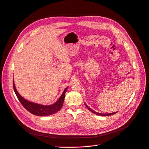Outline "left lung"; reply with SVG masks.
<instances>
[{
  "mask_svg": "<svg viewBox=\"0 0 149 149\" xmlns=\"http://www.w3.org/2000/svg\"><path fill=\"white\" fill-rule=\"evenodd\" d=\"M85 105H86V107L88 108V110H90L91 112H92V113H95V114H96V115H98V116H111V115H113V114H116V113H117V112L116 111V112H114V113H108V114H102V113H97V112H96V111H93V110H92V109L91 108H89L86 104H85Z\"/></svg>",
  "mask_w": 149,
  "mask_h": 149,
  "instance_id": "1",
  "label": "left lung"
}]
</instances>
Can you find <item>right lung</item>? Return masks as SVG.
Returning a JSON list of instances; mask_svg holds the SVG:
<instances>
[{
  "mask_svg": "<svg viewBox=\"0 0 149 149\" xmlns=\"http://www.w3.org/2000/svg\"><path fill=\"white\" fill-rule=\"evenodd\" d=\"M13 87L18 100H19V102H20V103L22 104L24 108H26L28 111H29L32 114L39 116H49V115L53 114L60 110L63 105L65 93L68 89V87H66L62 95L61 96V97H59L58 100L54 104L52 105H40L38 104L30 102L25 100L24 98H23L18 93L17 89L15 88L14 80H13Z\"/></svg>",
  "mask_w": 149,
  "mask_h": 149,
  "instance_id": "1",
  "label": "right lung"
}]
</instances>
